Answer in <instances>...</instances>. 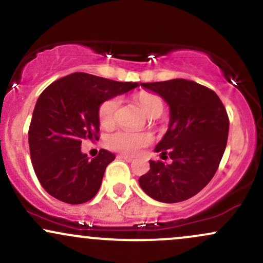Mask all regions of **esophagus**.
<instances>
[{
	"label": "esophagus",
	"instance_id": "obj_1",
	"mask_svg": "<svg viewBox=\"0 0 263 263\" xmlns=\"http://www.w3.org/2000/svg\"><path fill=\"white\" fill-rule=\"evenodd\" d=\"M120 158H122V160L127 161V162H132V161H135L134 157H131V156H127V155H120L118 156Z\"/></svg>",
	"mask_w": 263,
	"mask_h": 263
}]
</instances>
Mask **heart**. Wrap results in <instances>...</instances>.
I'll return each instance as SVG.
<instances>
[{
	"label": "heart",
	"mask_w": 263,
	"mask_h": 263,
	"mask_svg": "<svg viewBox=\"0 0 263 263\" xmlns=\"http://www.w3.org/2000/svg\"><path fill=\"white\" fill-rule=\"evenodd\" d=\"M134 99L148 117H158L163 112V100L154 92L140 91L135 95ZM118 106H120V100L117 97H112V99L103 101L101 103L99 107V120L101 126L109 128L115 125ZM152 142H154V136L148 132H131L126 131V129L114 132L106 140V145L109 149L127 156L138 155Z\"/></svg>",
	"instance_id": "b5f03b06"
}]
</instances>
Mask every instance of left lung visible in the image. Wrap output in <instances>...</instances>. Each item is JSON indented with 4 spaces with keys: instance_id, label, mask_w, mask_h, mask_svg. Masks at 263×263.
Returning a JSON list of instances; mask_svg holds the SVG:
<instances>
[{
    "instance_id": "left-lung-1",
    "label": "left lung",
    "mask_w": 263,
    "mask_h": 263,
    "mask_svg": "<svg viewBox=\"0 0 263 263\" xmlns=\"http://www.w3.org/2000/svg\"><path fill=\"white\" fill-rule=\"evenodd\" d=\"M141 86L168 103V129L155 149L172 163L149 161V171L138 183L160 202L189 200L212 180L220 166L230 127L226 108L215 91L193 81L175 79Z\"/></svg>"
}]
</instances>
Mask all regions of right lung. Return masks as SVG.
<instances>
[{"label": "right lung", "instance_id": "add662e5", "mask_svg": "<svg viewBox=\"0 0 263 263\" xmlns=\"http://www.w3.org/2000/svg\"><path fill=\"white\" fill-rule=\"evenodd\" d=\"M137 86L74 72L43 89L28 128V145L34 174L46 192L70 204L96 196L115 155L100 149L91 160L81 145L100 138L101 103Z\"/></svg>", "mask_w": 263, "mask_h": 263}]
</instances>
